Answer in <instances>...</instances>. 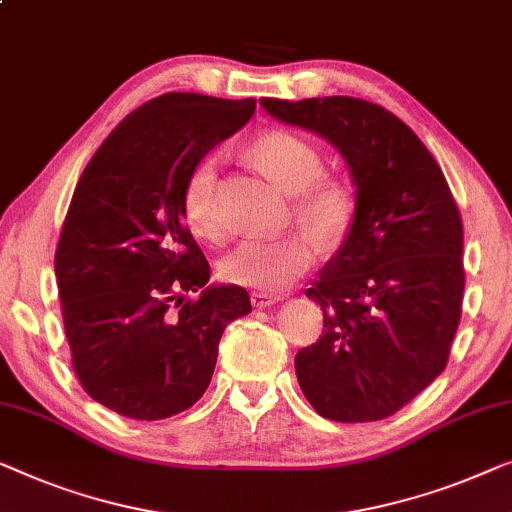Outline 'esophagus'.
I'll list each match as a JSON object with an SVG mask.
<instances>
[{
    "label": "esophagus",
    "mask_w": 512,
    "mask_h": 512,
    "mask_svg": "<svg viewBox=\"0 0 512 512\" xmlns=\"http://www.w3.org/2000/svg\"><path fill=\"white\" fill-rule=\"evenodd\" d=\"M281 295L277 293H268V291H251V305L256 309H263V307H270L274 302H279Z\"/></svg>",
    "instance_id": "1"
}]
</instances>
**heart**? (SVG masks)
I'll return each instance as SVG.
<instances>
[{
  "instance_id": "obj_1",
  "label": "heart",
  "mask_w": 512,
  "mask_h": 512,
  "mask_svg": "<svg viewBox=\"0 0 512 512\" xmlns=\"http://www.w3.org/2000/svg\"><path fill=\"white\" fill-rule=\"evenodd\" d=\"M247 157L265 175L293 194V212L318 233L325 244H337L351 231L358 214V196L342 175L325 173L323 152L295 131H265L247 147ZM187 226L203 240H219L224 217L219 203V168L214 159L198 161L182 194ZM318 240L309 231H288L277 238H247L219 265L228 284L277 293L311 268Z\"/></svg>"
}]
</instances>
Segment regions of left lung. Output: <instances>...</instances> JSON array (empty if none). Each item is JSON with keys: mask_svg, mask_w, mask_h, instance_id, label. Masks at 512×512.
<instances>
[{"mask_svg": "<svg viewBox=\"0 0 512 512\" xmlns=\"http://www.w3.org/2000/svg\"><path fill=\"white\" fill-rule=\"evenodd\" d=\"M272 117L328 138L351 168L358 214L307 288L323 335L295 355L318 416L397 413L448 365L464 300V228L441 166L406 124L353 96L261 99Z\"/></svg>", "mask_w": 512, "mask_h": 512, "instance_id": "8db88e82", "label": "left lung"}]
</instances>
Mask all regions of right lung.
<instances>
[{
  "mask_svg": "<svg viewBox=\"0 0 512 512\" xmlns=\"http://www.w3.org/2000/svg\"><path fill=\"white\" fill-rule=\"evenodd\" d=\"M256 101L168 92L133 110L94 152L55 251L71 365L94 402L164 420L210 385L226 325L251 311L240 286H205L184 224L187 177L254 115ZM204 288L198 301L187 292Z\"/></svg>",
  "mask_w": 512,
  "mask_h": 512,
  "instance_id": "add662e5",
  "label": "right lung"
}]
</instances>
